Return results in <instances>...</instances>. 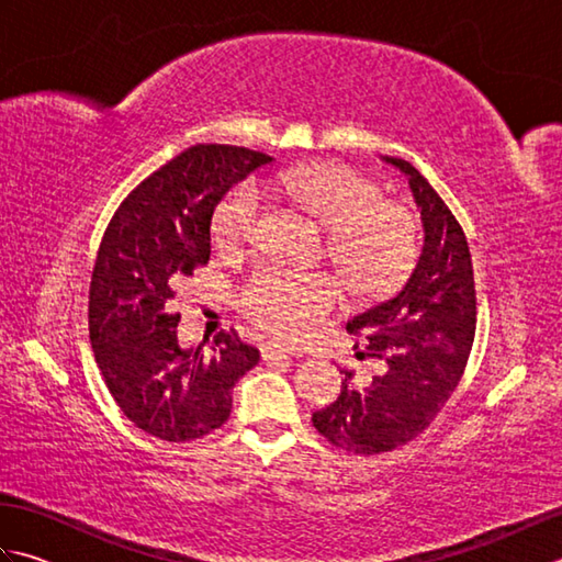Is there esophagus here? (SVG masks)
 <instances>
[{
  "label": "esophagus",
  "mask_w": 562,
  "mask_h": 562,
  "mask_svg": "<svg viewBox=\"0 0 562 562\" xmlns=\"http://www.w3.org/2000/svg\"><path fill=\"white\" fill-rule=\"evenodd\" d=\"M262 362L284 364V362H290V355L280 348H274V345H266V348H262Z\"/></svg>",
  "instance_id": "esophagus-1"
}]
</instances>
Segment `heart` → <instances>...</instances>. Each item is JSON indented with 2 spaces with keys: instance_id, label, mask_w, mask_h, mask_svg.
Masks as SVG:
<instances>
[{
  "instance_id": "obj_1",
  "label": "heart",
  "mask_w": 562,
  "mask_h": 562,
  "mask_svg": "<svg viewBox=\"0 0 562 562\" xmlns=\"http://www.w3.org/2000/svg\"><path fill=\"white\" fill-rule=\"evenodd\" d=\"M290 193L330 232L338 266L367 290L386 288L411 258V220L381 200L374 181L352 166L324 164L288 178ZM262 190L256 181L236 186L214 212V234L224 246H241L258 229ZM328 282L318 272L260 266L238 294L241 312L280 340L306 336L328 302Z\"/></svg>"
}]
</instances>
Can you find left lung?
Instances as JSON below:
<instances>
[{
    "label": "left lung",
    "instance_id": "8db88e82",
    "mask_svg": "<svg viewBox=\"0 0 562 562\" xmlns=\"http://www.w3.org/2000/svg\"><path fill=\"white\" fill-rule=\"evenodd\" d=\"M381 161L408 178L423 248L396 294L348 321V330L367 336V355L386 362V374L355 386L352 372H342L340 396L312 417L330 445L355 453L391 451L420 435L461 381L475 336L473 266L459 222L413 164Z\"/></svg>",
    "mask_w": 562,
    "mask_h": 562
}]
</instances>
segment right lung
<instances>
[{
  "mask_svg": "<svg viewBox=\"0 0 562 562\" xmlns=\"http://www.w3.org/2000/svg\"><path fill=\"white\" fill-rule=\"evenodd\" d=\"M270 161L246 147H190L142 181L103 234L89 292V336L115 403L151 437L190 441L222 427L234 384L260 360L236 330L181 348V314H171V300L210 260L214 207Z\"/></svg>",
  "mask_w": 562,
  "mask_h": 562,
  "instance_id": "right-lung-1",
  "label": "right lung"
}]
</instances>
